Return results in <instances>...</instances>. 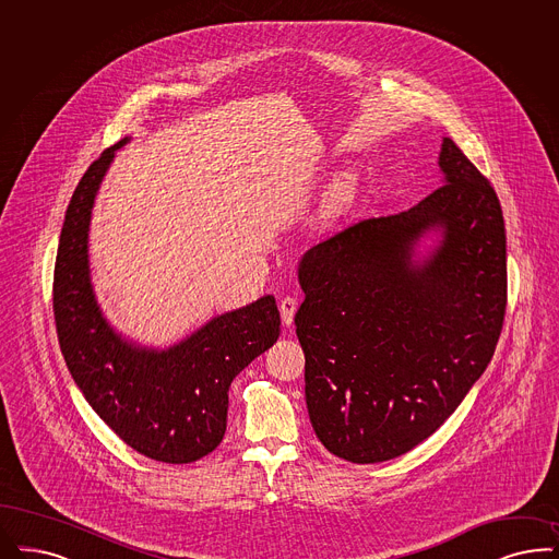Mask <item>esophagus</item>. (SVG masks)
I'll list each match as a JSON object with an SVG mask.
<instances>
[{"label":"esophagus","instance_id":"obj_1","mask_svg":"<svg viewBox=\"0 0 559 559\" xmlns=\"http://www.w3.org/2000/svg\"><path fill=\"white\" fill-rule=\"evenodd\" d=\"M296 307H298V302H296V298H292V296H286V298H282V302H280V312H282V321H284V325H292L294 323V312H296Z\"/></svg>","mask_w":559,"mask_h":559}]
</instances>
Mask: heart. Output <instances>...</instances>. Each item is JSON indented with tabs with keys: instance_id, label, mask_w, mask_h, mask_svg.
<instances>
[{
	"instance_id": "obj_1",
	"label": "heart",
	"mask_w": 559,
	"mask_h": 559,
	"mask_svg": "<svg viewBox=\"0 0 559 559\" xmlns=\"http://www.w3.org/2000/svg\"><path fill=\"white\" fill-rule=\"evenodd\" d=\"M352 190V176L350 174H344L340 180H337V185H335V197L337 199H344L348 192Z\"/></svg>"
}]
</instances>
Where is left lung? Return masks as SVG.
I'll return each mask as SVG.
<instances>
[{
  "mask_svg": "<svg viewBox=\"0 0 559 559\" xmlns=\"http://www.w3.org/2000/svg\"><path fill=\"white\" fill-rule=\"evenodd\" d=\"M437 164L441 187L418 205L354 224L298 261L310 423L331 454L356 464L431 437L491 362L503 325L496 190L452 139Z\"/></svg>",
  "mask_w": 559,
  "mask_h": 559,
  "instance_id": "left-lung-1",
  "label": "left lung"
}]
</instances>
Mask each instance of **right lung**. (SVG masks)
Listing matches in <instances>:
<instances>
[{"label":"right lung","instance_id":"obj_1","mask_svg":"<svg viewBox=\"0 0 559 559\" xmlns=\"http://www.w3.org/2000/svg\"><path fill=\"white\" fill-rule=\"evenodd\" d=\"M128 141L91 164L66 211L53 273L58 340L74 383L114 433L151 460L188 464L222 443L229 385L277 342L280 310L265 294L167 348L143 346L107 321L91 282L88 229L105 174Z\"/></svg>","mask_w":559,"mask_h":559}]
</instances>
